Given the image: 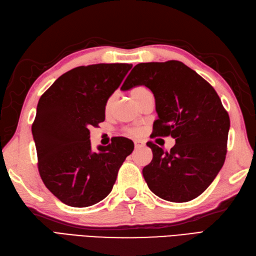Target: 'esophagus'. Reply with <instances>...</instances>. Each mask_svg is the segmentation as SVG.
Segmentation results:
<instances>
[{"label": "esophagus", "mask_w": 256, "mask_h": 256, "mask_svg": "<svg viewBox=\"0 0 256 256\" xmlns=\"http://www.w3.org/2000/svg\"><path fill=\"white\" fill-rule=\"evenodd\" d=\"M142 146H144V143H143L142 141H140V140L134 141V148H142Z\"/></svg>", "instance_id": "obj_1"}]
</instances>
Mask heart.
<instances>
[{
    "mask_svg": "<svg viewBox=\"0 0 256 256\" xmlns=\"http://www.w3.org/2000/svg\"><path fill=\"white\" fill-rule=\"evenodd\" d=\"M146 90H148V89L144 88V86H136V88H134V89L132 90V98L136 101V98H138V96L140 94V93L144 92V91H146ZM112 103H113V100H112V98H110L108 100L106 106H105V108H106V110H108L110 108ZM127 134H130V136H136V134H138V130H136V129H127Z\"/></svg>",
    "mask_w": 256,
    "mask_h": 256,
    "instance_id": "heart-1",
    "label": "heart"
}]
</instances>
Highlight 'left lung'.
Wrapping results in <instances>:
<instances>
[{
    "mask_svg": "<svg viewBox=\"0 0 256 256\" xmlns=\"http://www.w3.org/2000/svg\"><path fill=\"white\" fill-rule=\"evenodd\" d=\"M136 86H148L155 98L153 136L176 141L170 152L146 143L153 158L142 170L146 182L163 200L191 201L208 189L225 162L227 110L213 86L179 60L136 65L120 89Z\"/></svg>",
    "mask_w": 256,
    "mask_h": 256,
    "instance_id": "left-lung-1",
    "label": "left lung"
}]
</instances>
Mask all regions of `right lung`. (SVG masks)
<instances>
[{"label":"right lung","mask_w":256,"mask_h":256,"mask_svg":"<svg viewBox=\"0 0 256 256\" xmlns=\"http://www.w3.org/2000/svg\"><path fill=\"white\" fill-rule=\"evenodd\" d=\"M132 67H76L56 79L39 100L31 128L39 172L46 188L66 205L86 208L106 198L134 151L132 140L116 136L93 152L89 130L104 122L108 98Z\"/></svg>","instance_id":"obj_1"}]
</instances>
